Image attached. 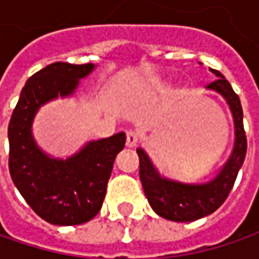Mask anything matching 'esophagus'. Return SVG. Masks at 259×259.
Segmentation results:
<instances>
[{
    "mask_svg": "<svg viewBox=\"0 0 259 259\" xmlns=\"http://www.w3.org/2000/svg\"><path fill=\"white\" fill-rule=\"evenodd\" d=\"M138 141H140V135L137 131L134 130H128L126 131V147H130V148H133L135 145L138 144Z\"/></svg>",
    "mask_w": 259,
    "mask_h": 259,
    "instance_id": "obj_1",
    "label": "esophagus"
}]
</instances>
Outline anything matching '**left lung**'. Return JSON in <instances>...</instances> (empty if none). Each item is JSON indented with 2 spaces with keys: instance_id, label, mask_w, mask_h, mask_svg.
Masks as SVG:
<instances>
[{
  "instance_id": "1",
  "label": "left lung",
  "mask_w": 259,
  "mask_h": 259,
  "mask_svg": "<svg viewBox=\"0 0 259 259\" xmlns=\"http://www.w3.org/2000/svg\"><path fill=\"white\" fill-rule=\"evenodd\" d=\"M218 79L207 85L224 96L231 106L235 122V147L231 158L212 182L204 184H184L161 177L141 148L137 150L140 158V179L144 193L155 213L173 222H193L213 213L231 193L239 168L246 154V135L244 114L239 96L235 94L225 76L212 69Z\"/></svg>"
}]
</instances>
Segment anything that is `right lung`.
Returning <instances> with one entry per match:
<instances>
[{
    "instance_id": "obj_1",
    "label": "right lung",
    "mask_w": 259,
    "mask_h": 259,
    "mask_svg": "<svg viewBox=\"0 0 259 259\" xmlns=\"http://www.w3.org/2000/svg\"><path fill=\"white\" fill-rule=\"evenodd\" d=\"M92 70V63L46 66L25 82L8 124L11 179L30 207L49 224L80 225L98 214L115 157L125 145V134L118 133L89 143L67 160H56L33 140L37 109L50 99L73 94L79 79Z\"/></svg>"
}]
</instances>
